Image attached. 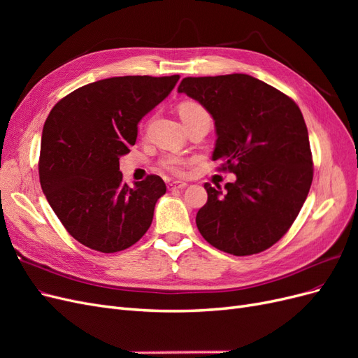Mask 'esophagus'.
<instances>
[{
    "label": "esophagus",
    "mask_w": 358,
    "mask_h": 358,
    "mask_svg": "<svg viewBox=\"0 0 358 358\" xmlns=\"http://www.w3.org/2000/svg\"><path fill=\"white\" fill-rule=\"evenodd\" d=\"M187 188V183L185 182H173L169 185V189L170 191H175V189H183Z\"/></svg>",
    "instance_id": "1"
}]
</instances>
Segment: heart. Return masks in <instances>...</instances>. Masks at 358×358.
I'll list each match as a JSON object with an SVG mask.
<instances>
[{
  "instance_id": "heart-1",
  "label": "heart",
  "mask_w": 358,
  "mask_h": 358,
  "mask_svg": "<svg viewBox=\"0 0 358 358\" xmlns=\"http://www.w3.org/2000/svg\"><path fill=\"white\" fill-rule=\"evenodd\" d=\"M178 112H179L182 122H187L191 116H194L196 113H200V112H204V109L199 103L183 101L179 104ZM161 166L164 167L167 171L173 173V175L180 176L185 173V169L188 166V159L182 158V157H167L161 161Z\"/></svg>"
}]
</instances>
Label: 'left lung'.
<instances>
[{
    "label": "left lung",
    "instance_id": "1",
    "mask_svg": "<svg viewBox=\"0 0 358 358\" xmlns=\"http://www.w3.org/2000/svg\"><path fill=\"white\" fill-rule=\"evenodd\" d=\"M178 92L215 121L213 159L233 171L224 189L204 183L197 229L212 246L252 255L275 245L297 218L313 178L305 119L289 96L249 74L185 78Z\"/></svg>",
    "mask_w": 358,
    "mask_h": 358
}]
</instances>
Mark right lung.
I'll list each match as a JSON object with an SVG mask.
<instances>
[{"instance_id":"add662e5","label":"right lung","mask_w":358,"mask_h":358,"mask_svg":"<svg viewBox=\"0 0 358 358\" xmlns=\"http://www.w3.org/2000/svg\"><path fill=\"white\" fill-rule=\"evenodd\" d=\"M179 74L124 76L73 91L50 110L41 134V189L66 230L104 254L124 251L152 224L166 183L157 175L128 187L119 158L137 125L175 88Z\"/></svg>"}]
</instances>
